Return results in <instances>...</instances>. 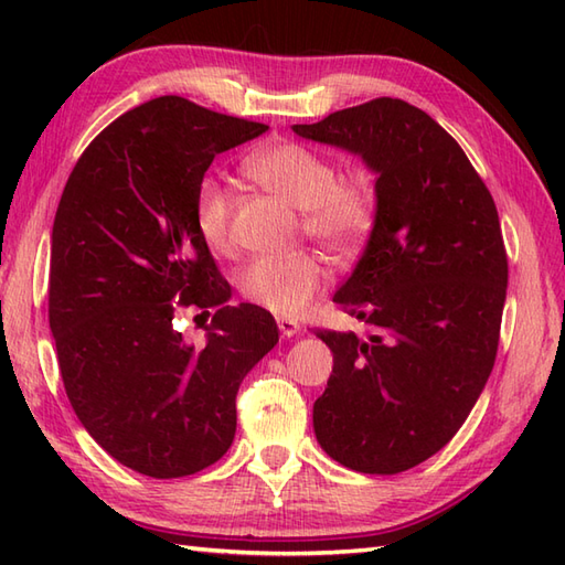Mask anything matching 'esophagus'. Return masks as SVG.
I'll use <instances>...</instances> for the list:
<instances>
[{"mask_svg": "<svg viewBox=\"0 0 565 565\" xmlns=\"http://www.w3.org/2000/svg\"><path fill=\"white\" fill-rule=\"evenodd\" d=\"M276 326H279L284 338H296V334H301V322L294 318H276Z\"/></svg>", "mask_w": 565, "mask_h": 565, "instance_id": "1", "label": "esophagus"}]
</instances>
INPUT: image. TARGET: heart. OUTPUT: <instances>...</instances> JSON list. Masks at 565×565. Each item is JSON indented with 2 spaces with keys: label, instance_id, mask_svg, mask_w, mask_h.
Returning a JSON list of instances; mask_svg holds the SVG:
<instances>
[{
  "label": "heart",
  "instance_id": "b5f03b06",
  "mask_svg": "<svg viewBox=\"0 0 565 565\" xmlns=\"http://www.w3.org/2000/svg\"><path fill=\"white\" fill-rule=\"evenodd\" d=\"M245 172L303 211V227L332 255L350 257L374 225V194L362 179H338L334 164L301 142H274L252 152ZM233 194L206 177L196 189V227L213 252H231ZM237 291L269 313L296 318L328 284V264L313 252L257 257L237 271Z\"/></svg>",
  "mask_w": 565,
  "mask_h": 565
}]
</instances>
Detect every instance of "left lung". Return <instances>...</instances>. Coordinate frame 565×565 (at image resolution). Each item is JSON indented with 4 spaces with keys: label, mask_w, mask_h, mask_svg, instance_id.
I'll return each instance as SVG.
<instances>
[{
    "label": "left lung",
    "mask_w": 565,
    "mask_h": 565,
    "mask_svg": "<svg viewBox=\"0 0 565 565\" xmlns=\"http://www.w3.org/2000/svg\"><path fill=\"white\" fill-rule=\"evenodd\" d=\"M291 128L376 177L366 247L332 296L369 334L316 332L332 352L316 439L352 471L401 473L459 431L493 371L508 294L495 201L459 142L407 102Z\"/></svg>",
    "instance_id": "obj_1"
}]
</instances>
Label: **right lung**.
Wrapping results in <instances>:
<instances>
[{
  "instance_id": "right-lung-1",
  "label": "right lung",
  "mask_w": 565,
  "mask_h": 565,
  "mask_svg": "<svg viewBox=\"0 0 565 565\" xmlns=\"http://www.w3.org/2000/svg\"><path fill=\"white\" fill-rule=\"evenodd\" d=\"M269 126L158 97L89 142L57 203L47 318L72 411L118 463L182 478L215 463L237 427L235 395L279 342L271 313L231 306L196 227L215 154ZM201 307L203 345L173 328Z\"/></svg>"
}]
</instances>
